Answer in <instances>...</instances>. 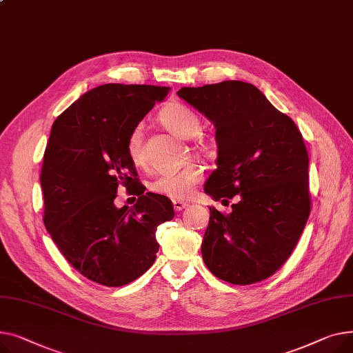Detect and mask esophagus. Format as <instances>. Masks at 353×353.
I'll return each instance as SVG.
<instances>
[{"label":"esophagus","instance_id":"34e87169","mask_svg":"<svg viewBox=\"0 0 353 353\" xmlns=\"http://www.w3.org/2000/svg\"><path fill=\"white\" fill-rule=\"evenodd\" d=\"M172 205H174L175 211H182V210H185V208H188V203L183 202V201H179V199H174V201H172Z\"/></svg>","mask_w":353,"mask_h":353}]
</instances>
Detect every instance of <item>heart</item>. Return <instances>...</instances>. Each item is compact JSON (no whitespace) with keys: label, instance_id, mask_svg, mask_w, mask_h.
I'll list each match as a JSON object with an SVG mask.
<instances>
[{"label":"heart","instance_id":"1","mask_svg":"<svg viewBox=\"0 0 353 353\" xmlns=\"http://www.w3.org/2000/svg\"><path fill=\"white\" fill-rule=\"evenodd\" d=\"M161 121L167 125L174 134L181 138H194L201 131V121L198 115L182 103H171L161 112ZM127 152L130 159L135 165L145 163L143 152V125L137 123L131 130L127 139ZM202 179V170L198 165H188L176 172H163L155 176L150 188L161 195L170 196L174 199L188 198L195 186Z\"/></svg>","mask_w":353,"mask_h":353}]
</instances>
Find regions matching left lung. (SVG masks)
I'll list each match as a JSON object with an SVG mask.
<instances>
[{"label": "left lung", "instance_id": "8db88e82", "mask_svg": "<svg viewBox=\"0 0 353 353\" xmlns=\"http://www.w3.org/2000/svg\"><path fill=\"white\" fill-rule=\"evenodd\" d=\"M178 95L216 130L218 168L205 192L215 201L238 196L231 214L210 206L201 245L203 262L225 282H261L291 256L310 214L302 134L248 82L182 87Z\"/></svg>", "mask_w": 353, "mask_h": 353}]
</instances>
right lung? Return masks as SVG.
Segmentation results:
<instances>
[{"instance_id": "obj_1", "label": "right lung", "mask_w": 353, "mask_h": 353, "mask_svg": "<svg viewBox=\"0 0 353 353\" xmlns=\"http://www.w3.org/2000/svg\"><path fill=\"white\" fill-rule=\"evenodd\" d=\"M171 88L103 84L81 95L52 123L41 188L44 225L77 271L103 286L127 285L152 266L158 225L175 215L163 195L145 192L127 152L131 130ZM119 184L139 195L113 203Z\"/></svg>"}]
</instances>
